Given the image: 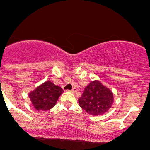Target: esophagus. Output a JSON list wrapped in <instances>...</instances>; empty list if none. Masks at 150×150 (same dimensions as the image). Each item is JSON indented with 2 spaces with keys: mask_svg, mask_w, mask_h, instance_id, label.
I'll list each match as a JSON object with an SVG mask.
<instances>
[{
  "mask_svg": "<svg viewBox=\"0 0 150 150\" xmlns=\"http://www.w3.org/2000/svg\"><path fill=\"white\" fill-rule=\"evenodd\" d=\"M76 87H74V88L73 89H72V90H71V93H76Z\"/></svg>",
  "mask_w": 150,
  "mask_h": 150,
  "instance_id": "34e87169",
  "label": "esophagus"
}]
</instances>
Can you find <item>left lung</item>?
<instances>
[{
  "label": "left lung",
  "instance_id": "1",
  "mask_svg": "<svg viewBox=\"0 0 150 150\" xmlns=\"http://www.w3.org/2000/svg\"><path fill=\"white\" fill-rule=\"evenodd\" d=\"M113 102L112 92L98 81L90 82L79 98L80 107L95 116L103 115L110 109Z\"/></svg>",
  "mask_w": 150,
  "mask_h": 150
}]
</instances>
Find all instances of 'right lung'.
I'll use <instances>...</instances> for the list:
<instances>
[{
  "label": "right lung",
  "mask_w": 150,
  "mask_h": 150,
  "mask_svg": "<svg viewBox=\"0 0 150 150\" xmlns=\"http://www.w3.org/2000/svg\"><path fill=\"white\" fill-rule=\"evenodd\" d=\"M63 93L61 87L51 81H46L30 93L29 98L36 110L47 111L55 105L59 96Z\"/></svg>",
  "instance_id": "right-lung-1"
}]
</instances>
